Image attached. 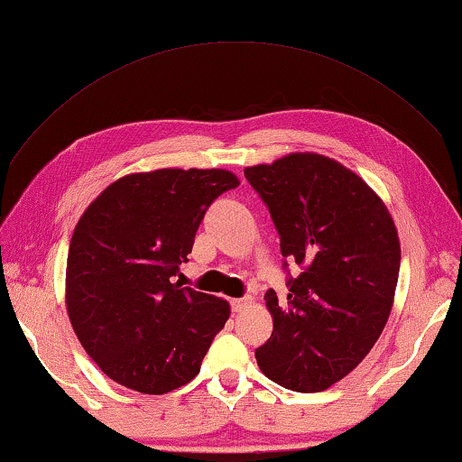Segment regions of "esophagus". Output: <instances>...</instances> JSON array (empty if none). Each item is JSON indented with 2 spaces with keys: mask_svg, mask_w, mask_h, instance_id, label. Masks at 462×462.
<instances>
[{
  "mask_svg": "<svg viewBox=\"0 0 462 462\" xmlns=\"http://www.w3.org/2000/svg\"><path fill=\"white\" fill-rule=\"evenodd\" d=\"M253 303H254L253 297L246 295V297H238V300H232L230 306H232L234 311H242V310H246V308L253 306Z\"/></svg>",
  "mask_w": 462,
  "mask_h": 462,
  "instance_id": "obj_1",
  "label": "esophagus"
}]
</instances>
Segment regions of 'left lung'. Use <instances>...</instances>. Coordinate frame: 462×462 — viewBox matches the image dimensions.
<instances>
[{"label":"left lung","mask_w":462,"mask_h":462,"mask_svg":"<svg viewBox=\"0 0 462 462\" xmlns=\"http://www.w3.org/2000/svg\"><path fill=\"white\" fill-rule=\"evenodd\" d=\"M245 177L269 208L281 254L301 273L287 301L269 289L271 338L259 369L281 387L316 393L355 369L387 324L402 248L385 203L353 171L328 156L293 152Z\"/></svg>","instance_id":"8db88e82"}]
</instances>
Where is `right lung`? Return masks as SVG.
I'll return each instance as SVG.
<instances>
[{
	"mask_svg": "<svg viewBox=\"0 0 462 462\" xmlns=\"http://www.w3.org/2000/svg\"><path fill=\"white\" fill-rule=\"evenodd\" d=\"M238 185L224 169L132 173L79 217L67 256V311L109 379L161 395L199 373L230 306L171 277L187 263L208 208Z\"/></svg>",
	"mask_w": 462,
	"mask_h": 462,
	"instance_id": "right-lung-1",
	"label": "right lung"
}]
</instances>
